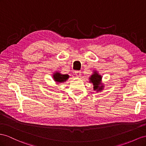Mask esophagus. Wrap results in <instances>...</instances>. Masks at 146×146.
I'll return each instance as SVG.
<instances>
[{
    "label": "esophagus",
    "instance_id": "esophagus-1",
    "mask_svg": "<svg viewBox=\"0 0 146 146\" xmlns=\"http://www.w3.org/2000/svg\"><path fill=\"white\" fill-rule=\"evenodd\" d=\"M75 74L78 77H81V72L80 71H76L75 72Z\"/></svg>",
    "mask_w": 146,
    "mask_h": 146
}]
</instances>
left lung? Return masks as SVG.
Instances as JSON below:
<instances>
[{
    "label": "left lung",
    "instance_id": "left-lung-1",
    "mask_svg": "<svg viewBox=\"0 0 146 146\" xmlns=\"http://www.w3.org/2000/svg\"><path fill=\"white\" fill-rule=\"evenodd\" d=\"M102 76L97 72V71H95L94 73L89 77V82L92 83L94 91L99 92L103 90L104 86L102 83Z\"/></svg>",
    "mask_w": 146,
    "mask_h": 146
}]
</instances>
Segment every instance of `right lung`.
<instances>
[{"instance_id":"add662e5","label":"right lung","mask_w":146,"mask_h":146,"mask_svg":"<svg viewBox=\"0 0 146 146\" xmlns=\"http://www.w3.org/2000/svg\"><path fill=\"white\" fill-rule=\"evenodd\" d=\"M69 77L70 76L68 74H62L58 72H56L53 74L54 80L57 83H64V82L68 79Z\"/></svg>"}]
</instances>
